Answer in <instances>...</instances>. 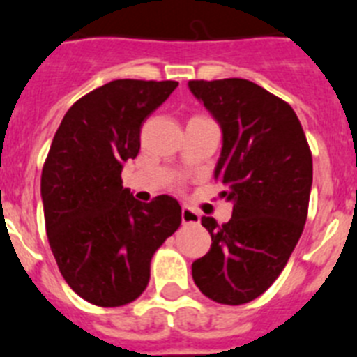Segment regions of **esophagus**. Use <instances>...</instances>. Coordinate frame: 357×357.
Masks as SVG:
<instances>
[{
  "label": "esophagus",
  "instance_id": "34e87169",
  "mask_svg": "<svg viewBox=\"0 0 357 357\" xmlns=\"http://www.w3.org/2000/svg\"><path fill=\"white\" fill-rule=\"evenodd\" d=\"M199 213L196 210H192L190 206H183L181 208V221L185 225H199Z\"/></svg>",
  "mask_w": 357,
  "mask_h": 357
}]
</instances>
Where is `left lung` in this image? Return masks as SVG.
Here are the masks:
<instances>
[{
	"instance_id": "1",
	"label": "left lung",
	"mask_w": 357,
	"mask_h": 357,
	"mask_svg": "<svg viewBox=\"0 0 357 357\" xmlns=\"http://www.w3.org/2000/svg\"><path fill=\"white\" fill-rule=\"evenodd\" d=\"M188 89L222 132L213 178L226 187L231 219L201 217L212 237L192 264L204 296L241 305L264 293L286 268L307 219L312 156L289 104L246 79L190 80Z\"/></svg>"
}]
</instances>
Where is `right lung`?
Returning a JSON list of instances; mask_svg holds the SVG:
<instances>
[{
  "mask_svg": "<svg viewBox=\"0 0 357 357\" xmlns=\"http://www.w3.org/2000/svg\"><path fill=\"white\" fill-rule=\"evenodd\" d=\"M178 88L174 80H113L64 114L43 167L48 243L61 275L80 298L119 307L144 293L151 259L181 225L170 196L151 203L122 187V169L140 151V129Z\"/></svg>",
  "mask_w": 357,
  "mask_h": 357,
  "instance_id": "obj_1",
  "label": "right lung"
}]
</instances>
